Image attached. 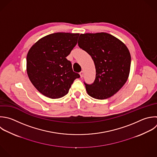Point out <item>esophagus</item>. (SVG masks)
Masks as SVG:
<instances>
[{
  "label": "esophagus",
  "instance_id": "esophagus-1",
  "mask_svg": "<svg viewBox=\"0 0 157 157\" xmlns=\"http://www.w3.org/2000/svg\"><path fill=\"white\" fill-rule=\"evenodd\" d=\"M83 74H84L83 71H81V72H80V77H81V78H82V77H83Z\"/></svg>",
  "mask_w": 157,
  "mask_h": 157
}]
</instances>
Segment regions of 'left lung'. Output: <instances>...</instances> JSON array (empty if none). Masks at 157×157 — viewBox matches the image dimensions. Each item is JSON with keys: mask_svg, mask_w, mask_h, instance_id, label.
<instances>
[{"mask_svg": "<svg viewBox=\"0 0 157 157\" xmlns=\"http://www.w3.org/2000/svg\"><path fill=\"white\" fill-rule=\"evenodd\" d=\"M78 45L92 58L96 68L94 82L84 83L92 98L105 99L117 93L126 82L131 67V55L126 46L105 33L80 35Z\"/></svg>", "mask_w": 157, "mask_h": 157, "instance_id": "left-lung-1", "label": "left lung"}]
</instances>
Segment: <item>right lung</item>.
<instances>
[{"mask_svg":"<svg viewBox=\"0 0 157 157\" xmlns=\"http://www.w3.org/2000/svg\"><path fill=\"white\" fill-rule=\"evenodd\" d=\"M79 34L57 33L46 36L29 49L26 58L29 78L44 96H64L74 81L80 76L72 70L66 57L77 44Z\"/></svg>","mask_w":157,"mask_h":157,"instance_id":"add662e5","label":"right lung"}]
</instances>
